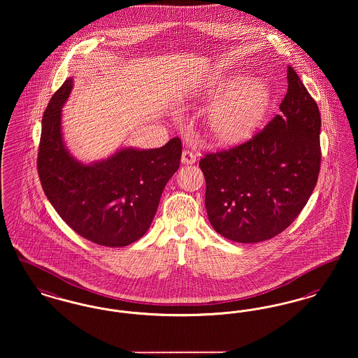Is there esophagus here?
<instances>
[{
	"label": "esophagus",
	"instance_id": "obj_1",
	"mask_svg": "<svg viewBox=\"0 0 358 358\" xmlns=\"http://www.w3.org/2000/svg\"><path fill=\"white\" fill-rule=\"evenodd\" d=\"M196 162V157H195V155L192 153L191 151H183L182 153V163L183 164H194Z\"/></svg>",
	"mask_w": 358,
	"mask_h": 358
}]
</instances>
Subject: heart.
Returning <instances> with one entry per match:
<instances>
[{
  "label": "heart",
  "mask_w": 358,
  "mask_h": 358,
  "mask_svg": "<svg viewBox=\"0 0 358 358\" xmlns=\"http://www.w3.org/2000/svg\"><path fill=\"white\" fill-rule=\"evenodd\" d=\"M211 98H222L210 115L214 136L224 143H234L262 125L271 103V90L262 80L246 82L243 76H231L214 87Z\"/></svg>",
  "instance_id": "b5f03b06"
}]
</instances>
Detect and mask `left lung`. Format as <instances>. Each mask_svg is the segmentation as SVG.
Returning <instances> with one entry per match:
<instances>
[{
  "mask_svg": "<svg viewBox=\"0 0 358 358\" xmlns=\"http://www.w3.org/2000/svg\"><path fill=\"white\" fill-rule=\"evenodd\" d=\"M280 113L250 140L206 153L208 221L236 243L269 240L294 222L317 186L320 169V113L292 67Z\"/></svg>",
  "mask_w": 358,
  "mask_h": 358,
  "instance_id": "1",
  "label": "left lung"
}]
</instances>
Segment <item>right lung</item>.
Returning <instances> with one entry per match:
<instances>
[{
	"instance_id": "add662e5",
	"label": "right lung",
	"mask_w": 358,
	"mask_h": 358,
	"mask_svg": "<svg viewBox=\"0 0 358 358\" xmlns=\"http://www.w3.org/2000/svg\"><path fill=\"white\" fill-rule=\"evenodd\" d=\"M73 89L67 79L44 115L38 153L41 187L62 220L83 238L109 248L127 246L150 229L162 192L178 171L182 141L156 150L124 148L106 160L82 164L62 138V106Z\"/></svg>"
}]
</instances>
